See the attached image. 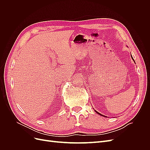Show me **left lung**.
Instances as JSON below:
<instances>
[{"label":"left lung","instance_id":"1","mask_svg":"<svg viewBox=\"0 0 150 150\" xmlns=\"http://www.w3.org/2000/svg\"><path fill=\"white\" fill-rule=\"evenodd\" d=\"M131 58H132V59H133V60L134 61V60L133 59V58L132 56H131ZM94 111H96V113H98V115H101V116H104V117H107V116H104V115H101V113H99V112H98V111H96V110H94Z\"/></svg>","mask_w":150,"mask_h":150}]
</instances>
